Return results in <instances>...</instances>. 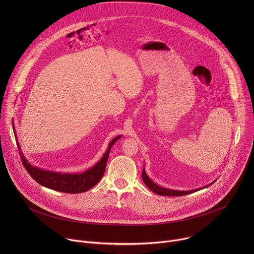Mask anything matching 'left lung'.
<instances>
[{
	"label": "left lung",
	"mask_w": 254,
	"mask_h": 254,
	"mask_svg": "<svg viewBox=\"0 0 254 254\" xmlns=\"http://www.w3.org/2000/svg\"><path fill=\"white\" fill-rule=\"evenodd\" d=\"M141 179L143 181V183L146 184V186L152 190L154 193L158 194V195H161V196H184V195H188V194H191V193H194V192H197L199 190H202V189H205L209 186H211L213 183L216 182V180L214 181V182L208 184V185H205L203 187H200V188H197V189H194V190H187V191H180V190H173V189H169V188H165V187H161L159 185H157L155 182H153V180L151 178H149V176L147 175L146 173V169H144V166H143V169H142V173H141Z\"/></svg>",
	"instance_id": "8db88e82"
}]
</instances>
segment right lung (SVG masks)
I'll list each match as a JSON object with an SVG mask.
<instances>
[{
  "label": "right lung",
  "instance_id": "add662e5",
  "mask_svg": "<svg viewBox=\"0 0 254 254\" xmlns=\"http://www.w3.org/2000/svg\"><path fill=\"white\" fill-rule=\"evenodd\" d=\"M13 125V130L15 135L16 130L14 124ZM122 137V135H118L114 137L111 142L108 143V148L101 157V159L92 167L85 170L83 173H62V172H54V171H48L39 167H35L30 164V162L25 158V156L22 153V149L20 143L18 141L17 135H16V141L17 146L19 148V151L21 153V159L23 162V165L27 172L30 174V176L36 181V182L42 185L43 187L62 192V193H69V194H77V193H83L94 187L102 178L106 162L108 159V155H110L111 149L114 144Z\"/></svg>",
  "mask_w": 254,
  "mask_h": 254
}]
</instances>
